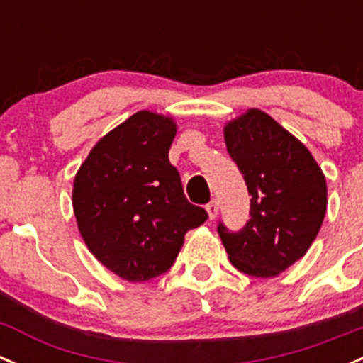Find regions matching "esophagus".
Here are the masks:
<instances>
[{
	"instance_id": "1",
	"label": "esophagus",
	"mask_w": 363,
	"mask_h": 363,
	"mask_svg": "<svg viewBox=\"0 0 363 363\" xmlns=\"http://www.w3.org/2000/svg\"><path fill=\"white\" fill-rule=\"evenodd\" d=\"M206 211H208V215H210V218L217 217V213H218V203H217V199H211L210 203L206 204Z\"/></svg>"
}]
</instances>
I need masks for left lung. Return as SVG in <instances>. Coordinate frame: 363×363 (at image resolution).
I'll return each instance as SVG.
<instances>
[{
  "label": "left lung",
  "instance_id": "obj_1",
  "mask_svg": "<svg viewBox=\"0 0 363 363\" xmlns=\"http://www.w3.org/2000/svg\"><path fill=\"white\" fill-rule=\"evenodd\" d=\"M225 148L243 174L250 218L240 231L217 233L240 272L270 279L303 257L326 213V182L314 157L259 109L225 125Z\"/></svg>",
  "mask_w": 363,
  "mask_h": 363
}]
</instances>
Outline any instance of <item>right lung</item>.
<instances>
[{
    "mask_svg": "<svg viewBox=\"0 0 363 363\" xmlns=\"http://www.w3.org/2000/svg\"><path fill=\"white\" fill-rule=\"evenodd\" d=\"M174 134L171 118L139 111L104 135L75 174L72 204L82 240L125 281L166 274L185 233L208 218L189 203L169 162Z\"/></svg>",
    "mask_w": 363,
    "mask_h": 363,
    "instance_id": "right-lung-1",
    "label": "right lung"
}]
</instances>
